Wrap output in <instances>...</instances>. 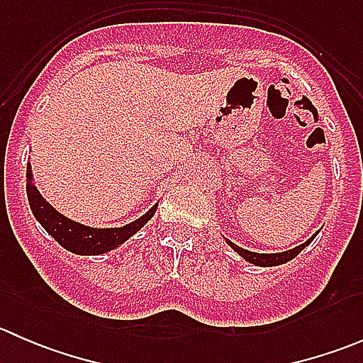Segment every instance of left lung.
Returning <instances> with one entry per match:
<instances>
[{"instance_id": "8db88e82", "label": "left lung", "mask_w": 363, "mask_h": 363, "mask_svg": "<svg viewBox=\"0 0 363 363\" xmlns=\"http://www.w3.org/2000/svg\"><path fill=\"white\" fill-rule=\"evenodd\" d=\"M316 233H314V235L311 237L309 240H306V242L300 244V246L294 247V250L283 251V252H270V255H267V252L247 251V250H244V247H239V246H237V244H233L232 240H228V239H225V240H226V244H228V246L232 247L233 251L239 252V255L242 256V258L246 259V262L255 263V265H259V267H276V265H283V263H286V262H290V259H294L295 256L303 250V247L309 246V244L313 242L314 237H316Z\"/></svg>"}]
</instances>
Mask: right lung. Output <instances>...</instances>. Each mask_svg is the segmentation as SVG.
Here are the masks:
<instances>
[{
    "mask_svg": "<svg viewBox=\"0 0 363 363\" xmlns=\"http://www.w3.org/2000/svg\"><path fill=\"white\" fill-rule=\"evenodd\" d=\"M26 181H28L26 182L28 202L35 218L45 228V232L57 240L60 246L75 252V255H105V252L116 250L130 237H133L155 216L156 208H158V203H155L144 216L135 219L133 223L121 226V228H93V226L72 221L67 216L57 212L40 195L36 186L33 184L31 164H28V170H26Z\"/></svg>",
    "mask_w": 363,
    "mask_h": 363,
    "instance_id": "add662e5",
    "label": "right lung"
}]
</instances>
